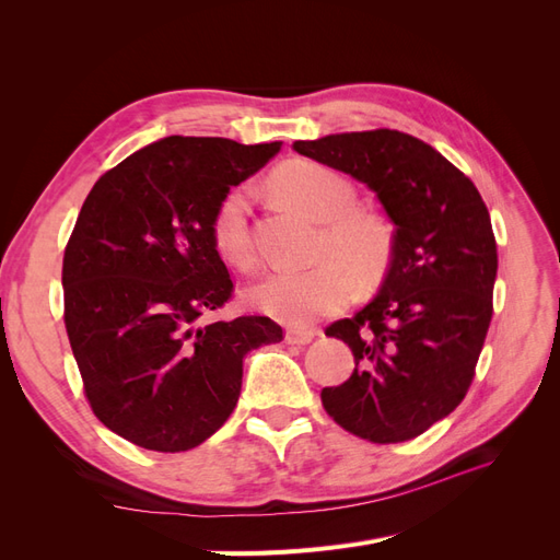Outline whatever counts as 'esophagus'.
I'll return each instance as SVG.
<instances>
[{"instance_id": "1", "label": "esophagus", "mask_w": 560, "mask_h": 560, "mask_svg": "<svg viewBox=\"0 0 560 560\" xmlns=\"http://www.w3.org/2000/svg\"><path fill=\"white\" fill-rule=\"evenodd\" d=\"M315 336H317L315 329H287L284 341L292 346H308Z\"/></svg>"}]
</instances>
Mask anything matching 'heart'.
<instances>
[{"label":"heart","mask_w":560,"mask_h":560,"mask_svg":"<svg viewBox=\"0 0 560 560\" xmlns=\"http://www.w3.org/2000/svg\"><path fill=\"white\" fill-rule=\"evenodd\" d=\"M280 198L322 224L306 270H278L252 290V303L292 327H306L348 306L354 278L371 284L383 278L393 261L395 238L387 219L374 210L354 208V186L334 167L296 159L280 165L270 177ZM252 191L238 184L217 200L210 235L219 257L241 270L257 266L252 229Z\"/></svg>","instance_id":"heart-1"}]
</instances>
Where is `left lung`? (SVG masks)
I'll return each instance as SVG.
<instances>
[{
	"mask_svg": "<svg viewBox=\"0 0 560 560\" xmlns=\"http://www.w3.org/2000/svg\"><path fill=\"white\" fill-rule=\"evenodd\" d=\"M294 149L364 182L395 224L378 296L327 327L350 346L354 371L322 389V406L366 442H409L446 418L477 374L498 276L488 208L465 173L399 130L327 135Z\"/></svg>",
	"mask_w": 560,
	"mask_h": 560,
	"instance_id": "8db88e82",
	"label": "left lung"
}]
</instances>
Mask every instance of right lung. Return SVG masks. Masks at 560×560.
<instances>
[{
	"label": "right lung",
	"mask_w": 560,
	"mask_h": 560,
	"mask_svg": "<svg viewBox=\"0 0 560 560\" xmlns=\"http://www.w3.org/2000/svg\"><path fill=\"white\" fill-rule=\"evenodd\" d=\"M278 149L171 135L83 200L62 257L65 329L93 413L135 446L206 442L238 404L245 354L282 341L264 315L206 322L233 296L212 210Z\"/></svg>",
	"instance_id": "1"
}]
</instances>
